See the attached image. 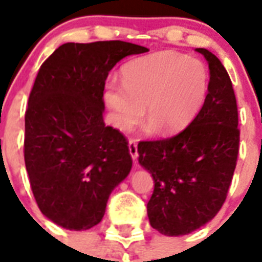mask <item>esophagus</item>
<instances>
[{"instance_id":"obj_1","label":"esophagus","mask_w":262,"mask_h":262,"mask_svg":"<svg viewBox=\"0 0 262 262\" xmlns=\"http://www.w3.org/2000/svg\"><path fill=\"white\" fill-rule=\"evenodd\" d=\"M127 147H129V154H130L132 159H137L139 158V152H137V144H136L135 140H130L129 144H127Z\"/></svg>"}]
</instances>
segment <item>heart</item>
I'll list each match as a JSON object with an SVG mask.
<instances>
[{
  "label": "heart",
  "instance_id": "b5f03b06",
  "mask_svg": "<svg viewBox=\"0 0 262 262\" xmlns=\"http://www.w3.org/2000/svg\"><path fill=\"white\" fill-rule=\"evenodd\" d=\"M121 83H108L103 100L115 129L130 132L149 119L144 132L174 135L199 114L209 88V72L200 59L164 50L136 58L121 71Z\"/></svg>",
  "mask_w": 262,
  "mask_h": 262
}]
</instances>
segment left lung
Returning a JSON list of instances; mask_svg holds the SVG:
<instances>
[{
  "label": "left lung",
  "instance_id": "8db88e82",
  "mask_svg": "<svg viewBox=\"0 0 262 262\" xmlns=\"http://www.w3.org/2000/svg\"><path fill=\"white\" fill-rule=\"evenodd\" d=\"M209 68V88L191 123L171 139L141 141L139 163L154 178L149 223L167 236L186 235L211 222L223 205L239 149L232 83L219 58L195 49Z\"/></svg>",
  "mask_w": 262,
  "mask_h": 262
}]
</instances>
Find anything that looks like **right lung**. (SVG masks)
I'll use <instances>...</instances> for the list:
<instances>
[{"mask_svg":"<svg viewBox=\"0 0 262 262\" xmlns=\"http://www.w3.org/2000/svg\"><path fill=\"white\" fill-rule=\"evenodd\" d=\"M147 47L107 40L65 43L42 63L26 111L24 160L39 209L67 230L102 220L132 168L126 139L103 121L108 72Z\"/></svg>","mask_w":262,"mask_h":262,"instance_id":"add662e5","label":"right lung"}]
</instances>
